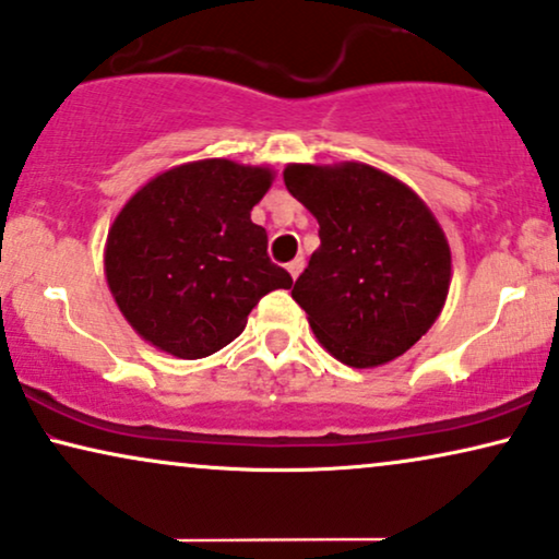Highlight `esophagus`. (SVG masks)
I'll list each match as a JSON object with an SVG mask.
<instances>
[{
  "instance_id": "esophagus-1",
  "label": "esophagus",
  "mask_w": 559,
  "mask_h": 559,
  "mask_svg": "<svg viewBox=\"0 0 559 559\" xmlns=\"http://www.w3.org/2000/svg\"><path fill=\"white\" fill-rule=\"evenodd\" d=\"M302 266H306V259H302V257H297V259H293V262H289V264H287V272H289V274H293V280H297V277H300Z\"/></svg>"
}]
</instances>
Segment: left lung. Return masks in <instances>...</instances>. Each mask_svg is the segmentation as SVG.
Returning <instances> with one entry per match:
<instances>
[{
  "label": "left lung",
  "instance_id": "8db88e82",
  "mask_svg": "<svg viewBox=\"0 0 559 559\" xmlns=\"http://www.w3.org/2000/svg\"><path fill=\"white\" fill-rule=\"evenodd\" d=\"M285 187L318 221V249L293 287L310 329L349 367L411 349L444 308L452 253L416 192L367 164H289Z\"/></svg>",
  "mask_w": 559,
  "mask_h": 559
}]
</instances>
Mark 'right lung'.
<instances>
[{"mask_svg": "<svg viewBox=\"0 0 559 559\" xmlns=\"http://www.w3.org/2000/svg\"><path fill=\"white\" fill-rule=\"evenodd\" d=\"M272 171L205 158L158 174L115 217L105 272L115 302L146 342L202 359L234 342L251 308L293 277L266 253L251 207Z\"/></svg>", "mask_w": 559, "mask_h": 559, "instance_id": "1", "label": "right lung"}]
</instances>
